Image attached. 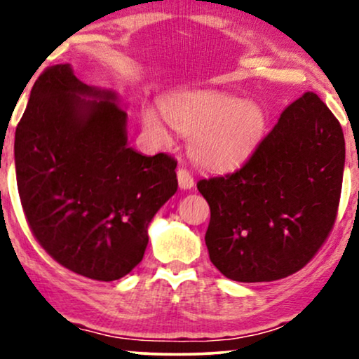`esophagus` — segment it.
<instances>
[{
  "instance_id": "esophagus-1",
  "label": "esophagus",
  "mask_w": 359,
  "mask_h": 359,
  "mask_svg": "<svg viewBox=\"0 0 359 359\" xmlns=\"http://www.w3.org/2000/svg\"><path fill=\"white\" fill-rule=\"evenodd\" d=\"M176 176H178V184L181 189H191L194 186V180L191 173L186 168H180L176 171Z\"/></svg>"
}]
</instances>
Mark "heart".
Returning a JSON list of instances; mask_svg holds the SVG:
<instances>
[{"instance_id": "obj_1", "label": "heart", "mask_w": 359, "mask_h": 359, "mask_svg": "<svg viewBox=\"0 0 359 359\" xmlns=\"http://www.w3.org/2000/svg\"><path fill=\"white\" fill-rule=\"evenodd\" d=\"M161 107L168 124L189 137L191 158L210 171L240 168L257 150L266 129V116L257 102L224 93H180ZM142 126L155 144H171L168 126L155 109L142 111Z\"/></svg>"}]
</instances>
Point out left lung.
<instances>
[{
	"instance_id": "left-lung-1",
	"label": "left lung",
	"mask_w": 359,
	"mask_h": 359,
	"mask_svg": "<svg viewBox=\"0 0 359 359\" xmlns=\"http://www.w3.org/2000/svg\"><path fill=\"white\" fill-rule=\"evenodd\" d=\"M345 139L340 122L313 93L289 104L247 163L201 180L210 208L209 258L225 278H286L313 258L335 224Z\"/></svg>"
}]
</instances>
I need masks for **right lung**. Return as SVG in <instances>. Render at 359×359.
<instances>
[{"mask_svg":"<svg viewBox=\"0 0 359 359\" xmlns=\"http://www.w3.org/2000/svg\"><path fill=\"white\" fill-rule=\"evenodd\" d=\"M14 163L34 237L62 266L97 281L142 262L151 219L178 189L176 161L129 147L119 97L85 85L70 63L34 83Z\"/></svg>","mask_w":359,"mask_h":359,"instance_id":"obj_1","label":"right lung"}]
</instances>
